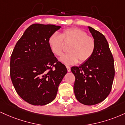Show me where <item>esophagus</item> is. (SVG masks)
<instances>
[{"label": "esophagus", "mask_w": 125, "mask_h": 125, "mask_svg": "<svg viewBox=\"0 0 125 125\" xmlns=\"http://www.w3.org/2000/svg\"><path fill=\"white\" fill-rule=\"evenodd\" d=\"M66 67H67V71L69 72V71H71V68H70V66H68V65H66Z\"/></svg>", "instance_id": "34e87169"}]
</instances>
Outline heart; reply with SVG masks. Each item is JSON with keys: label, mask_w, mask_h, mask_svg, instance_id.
I'll return each mask as SVG.
<instances>
[{"label": "heart", "mask_w": 125, "mask_h": 125, "mask_svg": "<svg viewBox=\"0 0 125 125\" xmlns=\"http://www.w3.org/2000/svg\"><path fill=\"white\" fill-rule=\"evenodd\" d=\"M64 42H72L68 48L70 52L60 58L61 62L68 65L76 64L79 60L81 63L88 61L96 50L95 39L88 35L87 32L79 28L65 29L61 35L54 33L48 40L50 50L56 56L62 54Z\"/></svg>", "instance_id": "heart-1"}]
</instances>
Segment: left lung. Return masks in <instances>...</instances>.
I'll use <instances>...</instances> for the list:
<instances>
[{"mask_svg":"<svg viewBox=\"0 0 125 125\" xmlns=\"http://www.w3.org/2000/svg\"><path fill=\"white\" fill-rule=\"evenodd\" d=\"M96 41L92 57L80 66L71 67L75 76L74 92L76 99L85 105L103 102L110 93L115 77L114 59L105 36L89 26Z\"/></svg>","mask_w":125,"mask_h":125,"instance_id":"left-lung-1","label":"left lung"}]
</instances>
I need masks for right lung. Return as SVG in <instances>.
Masks as SVG:
<instances>
[{
	"label": "right lung",
	"instance_id": "right-lung-1",
	"mask_svg": "<svg viewBox=\"0 0 125 125\" xmlns=\"http://www.w3.org/2000/svg\"><path fill=\"white\" fill-rule=\"evenodd\" d=\"M60 26L35 23L15 45L10 61V75L18 94L35 106L50 103L67 73L52 52L48 40Z\"/></svg>",
	"mask_w": 125,
	"mask_h": 125
}]
</instances>
